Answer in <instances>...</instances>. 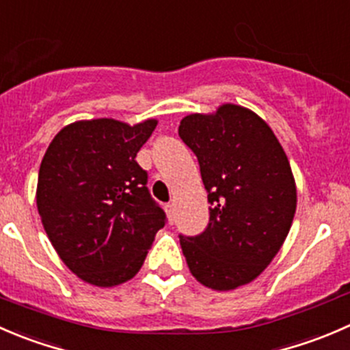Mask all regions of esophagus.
Returning <instances> with one entry per match:
<instances>
[{"label": "esophagus", "mask_w": 350, "mask_h": 350, "mask_svg": "<svg viewBox=\"0 0 350 350\" xmlns=\"http://www.w3.org/2000/svg\"><path fill=\"white\" fill-rule=\"evenodd\" d=\"M165 209H167V214H168V219H170V223H174V217H175V204H174V202H168L167 206H165Z\"/></svg>", "instance_id": "34e87169"}]
</instances>
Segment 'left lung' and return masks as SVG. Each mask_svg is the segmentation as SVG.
<instances>
[{"mask_svg": "<svg viewBox=\"0 0 350 350\" xmlns=\"http://www.w3.org/2000/svg\"><path fill=\"white\" fill-rule=\"evenodd\" d=\"M178 136L197 157L211 204L206 230L180 234L187 265L216 291L248 284L291 230L296 183L288 157L264 119L233 103L183 117Z\"/></svg>", "mask_w": 350, "mask_h": 350, "instance_id": "8db88e82", "label": "left lung"}]
</instances>
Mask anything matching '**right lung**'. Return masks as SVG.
<instances>
[{
  "instance_id": "right-lung-1",
  "label": "right lung",
  "mask_w": 350,
  "mask_h": 350,
  "mask_svg": "<svg viewBox=\"0 0 350 350\" xmlns=\"http://www.w3.org/2000/svg\"><path fill=\"white\" fill-rule=\"evenodd\" d=\"M158 120H78L47 148L37 182V209L61 260L79 279L112 288L139 272L163 209L151 199L136 154Z\"/></svg>"
}]
</instances>
